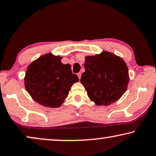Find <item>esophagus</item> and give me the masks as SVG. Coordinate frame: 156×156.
Returning <instances> with one entry per match:
<instances>
[{"mask_svg":"<svg viewBox=\"0 0 156 156\" xmlns=\"http://www.w3.org/2000/svg\"><path fill=\"white\" fill-rule=\"evenodd\" d=\"M77 75L78 76V78L80 79V78H81V73H78Z\"/></svg>","mask_w":156,"mask_h":156,"instance_id":"obj_1","label":"esophagus"}]
</instances>
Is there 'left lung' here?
I'll use <instances>...</instances> for the list:
<instances>
[{"label":"left lung","instance_id":"1","mask_svg":"<svg viewBox=\"0 0 156 156\" xmlns=\"http://www.w3.org/2000/svg\"><path fill=\"white\" fill-rule=\"evenodd\" d=\"M80 83L87 95L97 105H109L119 99L129 83V71L120 57L103 51L87 56Z\"/></svg>","mask_w":156,"mask_h":156}]
</instances>
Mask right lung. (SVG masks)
<instances>
[{"instance_id":"right-lung-1","label":"right lung","mask_w":156,"mask_h":156,"mask_svg":"<svg viewBox=\"0 0 156 156\" xmlns=\"http://www.w3.org/2000/svg\"><path fill=\"white\" fill-rule=\"evenodd\" d=\"M61 57L51 54L41 56L32 62L25 73V88L37 102L47 107H58L69 95L77 75L71 66L63 64Z\"/></svg>"}]
</instances>
